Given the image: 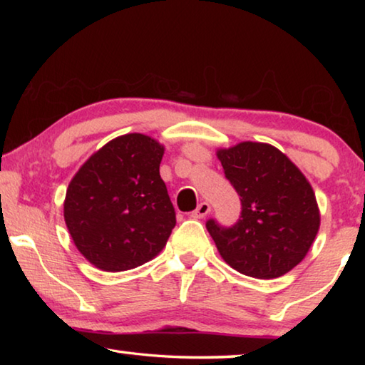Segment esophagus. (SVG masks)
Returning a JSON list of instances; mask_svg holds the SVG:
<instances>
[{
	"mask_svg": "<svg viewBox=\"0 0 365 365\" xmlns=\"http://www.w3.org/2000/svg\"><path fill=\"white\" fill-rule=\"evenodd\" d=\"M209 212H211V206H209V202L202 201V202H200V206H197L195 211L191 212V217H193V219H202V217H206Z\"/></svg>",
	"mask_w": 365,
	"mask_h": 365,
	"instance_id": "1",
	"label": "esophagus"
}]
</instances>
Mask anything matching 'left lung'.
<instances>
[{
	"instance_id": "1",
	"label": "left lung",
	"mask_w": 365,
	"mask_h": 365,
	"mask_svg": "<svg viewBox=\"0 0 365 365\" xmlns=\"http://www.w3.org/2000/svg\"><path fill=\"white\" fill-rule=\"evenodd\" d=\"M217 158L242 197V215L233 227L212 219L206 224L222 259L255 279L285 275L306 257L320 227L311 183L269 143L242 141L220 148Z\"/></svg>"
}]
</instances>
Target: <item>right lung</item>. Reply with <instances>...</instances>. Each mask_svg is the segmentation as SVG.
<instances>
[{"mask_svg": "<svg viewBox=\"0 0 365 365\" xmlns=\"http://www.w3.org/2000/svg\"><path fill=\"white\" fill-rule=\"evenodd\" d=\"M164 146L143 133L110 140L85 160L69 183L64 220L82 256L104 272L156 257L175 227L159 175Z\"/></svg>", "mask_w": 365, "mask_h": 365, "instance_id": "add662e5", "label": "right lung"}]
</instances>
